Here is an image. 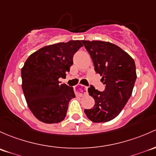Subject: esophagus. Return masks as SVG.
Returning a JSON list of instances; mask_svg holds the SVG:
<instances>
[{
	"label": "esophagus",
	"mask_w": 156,
	"mask_h": 156,
	"mask_svg": "<svg viewBox=\"0 0 156 156\" xmlns=\"http://www.w3.org/2000/svg\"><path fill=\"white\" fill-rule=\"evenodd\" d=\"M75 93L76 94L80 96H83L85 94H87V87L85 86H82V85H80L77 87L75 88L74 89Z\"/></svg>",
	"instance_id": "esophagus-1"
}]
</instances>
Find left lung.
<instances>
[{
  "instance_id": "1",
  "label": "left lung",
  "mask_w": 156,
  "mask_h": 156,
  "mask_svg": "<svg viewBox=\"0 0 156 156\" xmlns=\"http://www.w3.org/2000/svg\"><path fill=\"white\" fill-rule=\"evenodd\" d=\"M88 51L96 73L102 76L105 90L100 91L93 86L88 89L94 99L91 109L84 110L93 122L113 119L124 108L132 94L137 79L136 66L131 56L116 45L101 41H82Z\"/></svg>"
}]
</instances>
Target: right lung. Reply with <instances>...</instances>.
Here are the masks:
<instances>
[{
	"label": "right lung",
	"mask_w": 156,
	"mask_h": 156,
	"mask_svg": "<svg viewBox=\"0 0 156 156\" xmlns=\"http://www.w3.org/2000/svg\"><path fill=\"white\" fill-rule=\"evenodd\" d=\"M83 46L70 41L46 46L32 53L22 68V87L28 107L35 117L47 124L58 123L66 116L73 87L60 84L73 65V55Z\"/></svg>",
	"instance_id": "add662e5"
}]
</instances>
